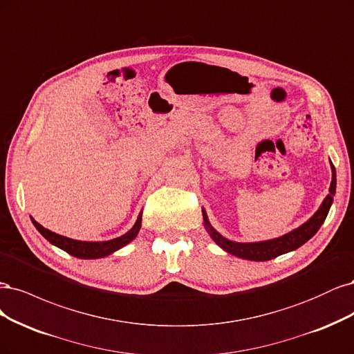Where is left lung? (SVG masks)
<instances>
[{"mask_svg":"<svg viewBox=\"0 0 354 354\" xmlns=\"http://www.w3.org/2000/svg\"><path fill=\"white\" fill-rule=\"evenodd\" d=\"M330 169H333V180H330L329 194L325 197L321 207L312 216V218L304 222L297 230H294L288 234H285L279 238L269 239V241H259V243H235L231 239H226L222 236L214 227L210 225L206 212L203 210V219H204V227L210 234L213 241L218 244L221 248H223L226 253L234 254L236 257L254 260V261H266L270 259H275L281 254H285L292 250L299 248L319 231V227L325 222L328 212L330 209V204L334 201L335 196V187H337V178H335V167L330 163Z\"/></svg>","mask_w":354,"mask_h":354,"instance_id":"left-lung-1","label":"left lung"}]
</instances>
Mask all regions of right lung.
Returning a JSON list of instances; mask_svg holds the SVG:
<instances>
[{"instance_id": "right-lung-1", "label": "right lung", "mask_w": 354, "mask_h": 354, "mask_svg": "<svg viewBox=\"0 0 354 354\" xmlns=\"http://www.w3.org/2000/svg\"><path fill=\"white\" fill-rule=\"evenodd\" d=\"M141 214H142V212L140 213L135 225L131 227V230L127 234H123L122 236H118L115 239H109V241H95V243H93V241H77V239H72V238L59 235L55 232H51L50 230L44 227L42 225H39L35 219H32V218L30 219H32V223L35 225V227L41 232V235L45 239H48V241L53 245L64 250V252L69 253L71 256L77 257V259H100V257H106L111 253L118 252L119 248L129 244L132 239L136 235H138L140 227H141V221H142Z\"/></svg>"}]
</instances>
